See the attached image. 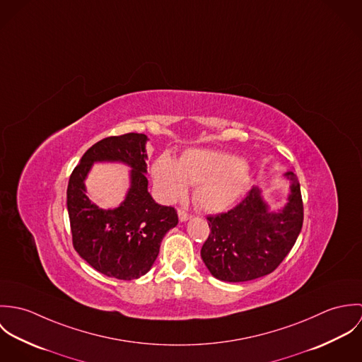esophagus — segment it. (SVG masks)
Returning <instances> with one entry per match:
<instances>
[{
    "label": "esophagus",
    "instance_id": "34e87169",
    "mask_svg": "<svg viewBox=\"0 0 362 362\" xmlns=\"http://www.w3.org/2000/svg\"><path fill=\"white\" fill-rule=\"evenodd\" d=\"M178 217H180V220H181V221H187V220L191 217V214H189V213H187L185 210L180 209V210H178Z\"/></svg>",
    "mask_w": 362,
    "mask_h": 362
}]
</instances>
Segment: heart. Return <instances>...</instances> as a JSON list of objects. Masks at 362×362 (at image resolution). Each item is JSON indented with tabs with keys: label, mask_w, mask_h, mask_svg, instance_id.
Wrapping results in <instances>:
<instances>
[{
	"label": "heart",
	"mask_w": 362,
	"mask_h": 362,
	"mask_svg": "<svg viewBox=\"0 0 362 362\" xmlns=\"http://www.w3.org/2000/svg\"><path fill=\"white\" fill-rule=\"evenodd\" d=\"M158 197L175 202L195 187V204L207 211H221L235 204L247 191L250 170L238 157L211 151H188L178 163L167 153L152 164Z\"/></svg>",
	"instance_id": "b5f03b06"
}]
</instances>
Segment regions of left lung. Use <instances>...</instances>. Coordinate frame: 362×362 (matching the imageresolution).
I'll use <instances>...</instances> for the list:
<instances>
[{
    "label": "left lung",
    "instance_id": "obj_1",
    "mask_svg": "<svg viewBox=\"0 0 362 362\" xmlns=\"http://www.w3.org/2000/svg\"><path fill=\"white\" fill-rule=\"evenodd\" d=\"M288 204L270 211L262 192L252 187L247 197L226 213L207 216L210 234L201 257L218 280L240 283L272 273L294 247L304 221L301 188L294 173Z\"/></svg>",
    "mask_w": 362,
    "mask_h": 362
}]
</instances>
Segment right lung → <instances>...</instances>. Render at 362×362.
I'll list each match as a JSON object with an SVG mask.
<instances>
[{
  "mask_svg": "<svg viewBox=\"0 0 362 362\" xmlns=\"http://www.w3.org/2000/svg\"><path fill=\"white\" fill-rule=\"evenodd\" d=\"M146 141V135L135 132L104 138L85 152L68 182L66 207L75 251L93 269L118 280L146 274L163 237L178 224L177 210L156 204L148 192ZM95 160H121L133 168L132 188L115 209H100L84 194V180Z\"/></svg>",
  "mask_w": 362,
  "mask_h": 362,
  "instance_id": "1",
  "label": "right lung"
}]
</instances>
